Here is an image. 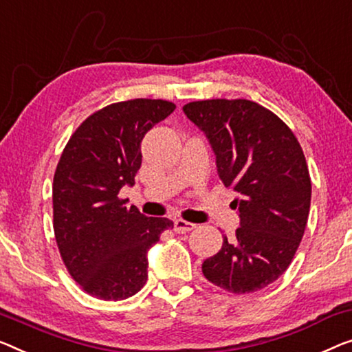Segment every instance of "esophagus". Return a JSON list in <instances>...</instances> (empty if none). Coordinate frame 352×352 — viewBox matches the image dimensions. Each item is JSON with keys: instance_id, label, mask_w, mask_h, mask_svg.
Segmentation results:
<instances>
[{"instance_id": "34e87169", "label": "esophagus", "mask_w": 352, "mask_h": 352, "mask_svg": "<svg viewBox=\"0 0 352 352\" xmlns=\"http://www.w3.org/2000/svg\"><path fill=\"white\" fill-rule=\"evenodd\" d=\"M174 228H175L178 234H186V232H190V230L196 228V224L188 223V221H185V219H175Z\"/></svg>"}]
</instances>
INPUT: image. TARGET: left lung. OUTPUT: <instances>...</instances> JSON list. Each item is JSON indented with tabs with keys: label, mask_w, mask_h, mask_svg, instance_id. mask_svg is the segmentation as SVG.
Listing matches in <instances>:
<instances>
[{
	"label": "left lung",
	"mask_w": 352,
	"mask_h": 352,
	"mask_svg": "<svg viewBox=\"0 0 352 352\" xmlns=\"http://www.w3.org/2000/svg\"><path fill=\"white\" fill-rule=\"evenodd\" d=\"M206 134L219 180L239 196L240 228L204 261L210 283L234 294L264 289L285 274L305 232L311 180L292 131L248 99H207L183 106Z\"/></svg>",
	"instance_id": "1"
}]
</instances>
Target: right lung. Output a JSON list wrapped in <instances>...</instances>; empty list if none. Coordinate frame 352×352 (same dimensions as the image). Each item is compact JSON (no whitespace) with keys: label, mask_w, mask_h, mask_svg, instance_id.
<instances>
[{"label":"right lung","mask_w":352,"mask_h":352,"mask_svg":"<svg viewBox=\"0 0 352 352\" xmlns=\"http://www.w3.org/2000/svg\"><path fill=\"white\" fill-rule=\"evenodd\" d=\"M175 104L131 99L90 115L63 150L54 177V230L60 254L83 291L102 300H123L144 287L148 250L169 218L145 217L128 199L142 164L140 144Z\"/></svg>","instance_id":"right-lung-1"}]
</instances>
